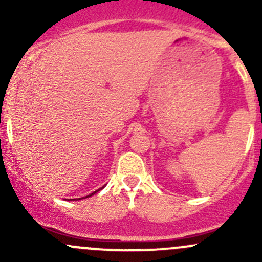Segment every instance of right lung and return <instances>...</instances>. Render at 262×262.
<instances>
[{
	"mask_svg": "<svg viewBox=\"0 0 262 262\" xmlns=\"http://www.w3.org/2000/svg\"><path fill=\"white\" fill-rule=\"evenodd\" d=\"M104 186H105V185H104ZM104 186H102V187H101V189H99V190H96V191H94V192H92V194H90V195H89V196H92V195H94V194H96V192H97V191H100V190H102V189H104ZM89 196H84V198H89ZM71 200H75V199H71Z\"/></svg>",
	"mask_w": 262,
	"mask_h": 262,
	"instance_id": "obj_1",
	"label": "right lung"
}]
</instances>
